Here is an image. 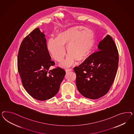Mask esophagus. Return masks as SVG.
Instances as JSON below:
<instances>
[{
	"mask_svg": "<svg viewBox=\"0 0 134 134\" xmlns=\"http://www.w3.org/2000/svg\"><path fill=\"white\" fill-rule=\"evenodd\" d=\"M72 70H73V69H67L65 70V71H66V72L67 73V72H70V71H72Z\"/></svg>",
	"mask_w": 134,
	"mask_h": 134,
	"instance_id": "esophagus-1",
	"label": "esophagus"
}]
</instances>
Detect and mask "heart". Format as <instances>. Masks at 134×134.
<instances>
[{"mask_svg": "<svg viewBox=\"0 0 134 134\" xmlns=\"http://www.w3.org/2000/svg\"><path fill=\"white\" fill-rule=\"evenodd\" d=\"M94 34L92 30L79 25L66 29L58 33L56 38H51L47 49L54 59L60 62L66 54L65 47L69 53L61 66L68 67L75 60H83L94 45Z\"/></svg>", "mask_w": 134, "mask_h": 134, "instance_id": "1", "label": "heart"}]
</instances>
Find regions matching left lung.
I'll return each instance as SVG.
<instances>
[{
  "mask_svg": "<svg viewBox=\"0 0 134 134\" xmlns=\"http://www.w3.org/2000/svg\"><path fill=\"white\" fill-rule=\"evenodd\" d=\"M98 51L91 54L74 70L78 91L84 97L97 99L109 91L118 71V49L109 35L98 45Z\"/></svg>",
  "mask_w": 134,
  "mask_h": 134,
  "instance_id": "1",
  "label": "left lung"
}]
</instances>
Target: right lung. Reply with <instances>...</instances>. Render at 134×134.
Returning <instances> with one entry per match:
<instances>
[{
	"label": "right lung",
	"instance_id": "right-lung-1",
	"mask_svg": "<svg viewBox=\"0 0 134 134\" xmlns=\"http://www.w3.org/2000/svg\"><path fill=\"white\" fill-rule=\"evenodd\" d=\"M47 49L44 32L39 27L33 30L22 41L18 55V70L24 89L33 98L45 101L58 92L65 76L64 69L57 67Z\"/></svg>",
	"mask_w": 134,
	"mask_h": 134
}]
</instances>
